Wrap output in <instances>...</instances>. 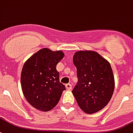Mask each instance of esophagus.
<instances>
[{"mask_svg":"<svg viewBox=\"0 0 133 133\" xmlns=\"http://www.w3.org/2000/svg\"><path fill=\"white\" fill-rule=\"evenodd\" d=\"M65 87L68 90H70L72 89V85L70 84H65Z\"/></svg>","mask_w":133,"mask_h":133,"instance_id":"obj_1","label":"esophagus"}]
</instances>
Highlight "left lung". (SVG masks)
I'll return each instance as SVG.
<instances>
[{"label":"left lung","mask_w":133,"mask_h":133,"mask_svg":"<svg viewBox=\"0 0 133 133\" xmlns=\"http://www.w3.org/2000/svg\"><path fill=\"white\" fill-rule=\"evenodd\" d=\"M78 82L72 91L79 108L91 114L109 104L115 80L111 64L97 52L79 51L73 56Z\"/></svg>","instance_id":"left-lung-1"}]
</instances>
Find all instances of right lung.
Wrapping results in <instances>:
<instances>
[{
  "label": "right lung",
  "instance_id": "obj_1",
  "mask_svg": "<svg viewBox=\"0 0 133 133\" xmlns=\"http://www.w3.org/2000/svg\"><path fill=\"white\" fill-rule=\"evenodd\" d=\"M64 57L61 51L40 49L24 63L21 72V86L26 101L42 111L54 109L65 89L59 81L57 64Z\"/></svg>",
  "mask_w": 133,
  "mask_h": 133
}]
</instances>
